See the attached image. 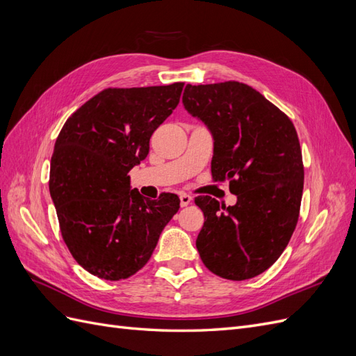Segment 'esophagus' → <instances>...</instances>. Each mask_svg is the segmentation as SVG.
<instances>
[{
    "instance_id": "obj_1",
    "label": "esophagus",
    "mask_w": 356,
    "mask_h": 356,
    "mask_svg": "<svg viewBox=\"0 0 356 356\" xmlns=\"http://www.w3.org/2000/svg\"><path fill=\"white\" fill-rule=\"evenodd\" d=\"M179 200H181V207H187V204L191 203L193 197L190 195H187V193H181Z\"/></svg>"
}]
</instances>
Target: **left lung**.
<instances>
[{"instance_id": "1", "label": "left lung", "mask_w": 356, "mask_h": 356, "mask_svg": "<svg viewBox=\"0 0 356 356\" xmlns=\"http://www.w3.org/2000/svg\"><path fill=\"white\" fill-rule=\"evenodd\" d=\"M182 104L212 134L213 179H229L238 196L233 207L196 197L204 215L199 255L224 279H251L281 257L298 221L305 169L296 127L239 81L187 84Z\"/></svg>"}]
</instances>
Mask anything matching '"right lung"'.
<instances>
[{
	"instance_id": "add662e5",
	"label": "right lung",
	"mask_w": 356,
	"mask_h": 356,
	"mask_svg": "<svg viewBox=\"0 0 356 356\" xmlns=\"http://www.w3.org/2000/svg\"><path fill=\"white\" fill-rule=\"evenodd\" d=\"M184 83L105 89L63 124L53 149L50 196L62 238L89 273L106 281L135 275L152 257L179 199L149 200L131 188L129 170L177 108Z\"/></svg>"
}]
</instances>
